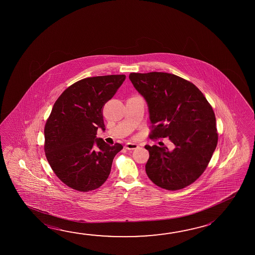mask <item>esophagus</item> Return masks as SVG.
<instances>
[{"label": "esophagus", "mask_w": 255, "mask_h": 255, "mask_svg": "<svg viewBox=\"0 0 255 255\" xmlns=\"http://www.w3.org/2000/svg\"><path fill=\"white\" fill-rule=\"evenodd\" d=\"M138 147V144L131 143V142H128L126 145V149H128V150H134V149H137Z\"/></svg>", "instance_id": "obj_1"}]
</instances>
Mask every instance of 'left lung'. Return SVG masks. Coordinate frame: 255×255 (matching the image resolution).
Masks as SVG:
<instances>
[{
    "mask_svg": "<svg viewBox=\"0 0 255 255\" xmlns=\"http://www.w3.org/2000/svg\"><path fill=\"white\" fill-rule=\"evenodd\" d=\"M129 78L147 104L150 138H169L175 146L146 145V175L167 190L187 187L205 171L217 146L213 108L196 85L180 76L150 72L130 73Z\"/></svg>",
    "mask_w": 255,
    "mask_h": 255,
    "instance_id": "obj_1",
    "label": "left lung"
}]
</instances>
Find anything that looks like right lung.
<instances>
[{"instance_id":"add662e5","label":"right lung","mask_w":255,"mask_h":255,"mask_svg":"<svg viewBox=\"0 0 255 255\" xmlns=\"http://www.w3.org/2000/svg\"><path fill=\"white\" fill-rule=\"evenodd\" d=\"M125 75L80 80L56 101L44 127V151L50 167L68 187L88 192L108 180L123 146L97 138L105 130L103 108L126 80Z\"/></svg>"}]
</instances>
